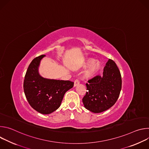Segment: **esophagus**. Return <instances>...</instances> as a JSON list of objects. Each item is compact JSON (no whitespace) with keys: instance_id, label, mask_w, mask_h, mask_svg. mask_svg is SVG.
<instances>
[{"instance_id":"34e87169","label":"esophagus","mask_w":149,"mask_h":149,"mask_svg":"<svg viewBox=\"0 0 149 149\" xmlns=\"http://www.w3.org/2000/svg\"><path fill=\"white\" fill-rule=\"evenodd\" d=\"M79 82H80L79 80L78 79H76L75 80V81H74V87L77 86L79 84Z\"/></svg>"}]
</instances>
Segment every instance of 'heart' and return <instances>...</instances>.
<instances>
[{"instance_id":"1","label":"heart","mask_w":149,"mask_h":149,"mask_svg":"<svg viewBox=\"0 0 149 149\" xmlns=\"http://www.w3.org/2000/svg\"><path fill=\"white\" fill-rule=\"evenodd\" d=\"M93 63V60H89L86 64L87 66H90L91 64H92V65H91V66L86 72V75L88 77L91 76L94 74H95L100 67V63L98 62H94L93 64L92 63Z\"/></svg>"}]
</instances>
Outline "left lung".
<instances>
[{
  "label": "left lung",
  "instance_id": "1",
  "mask_svg": "<svg viewBox=\"0 0 149 149\" xmlns=\"http://www.w3.org/2000/svg\"><path fill=\"white\" fill-rule=\"evenodd\" d=\"M121 85L120 71L115 62L109 59L103 75H97L86 83L87 91L82 98L84 107L95 113L108 110L116 102Z\"/></svg>",
  "mask_w": 149,
  "mask_h": 149
}]
</instances>
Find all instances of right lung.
Returning <instances> with one entry per match:
<instances>
[{"mask_svg": "<svg viewBox=\"0 0 149 149\" xmlns=\"http://www.w3.org/2000/svg\"><path fill=\"white\" fill-rule=\"evenodd\" d=\"M44 56H37L31 62L25 76L24 90L31 107L41 114H48L59 107L65 93L73 87L74 82L40 77L38 68Z\"/></svg>", "mask_w": 149, "mask_h": 149, "instance_id": "add662e5", "label": "right lung"}]
</instances>
